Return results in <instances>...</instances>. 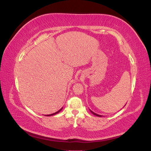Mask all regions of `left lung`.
I'll return each instance as SVG.
<instances>
[{
	"label": "left lung",
	"instance_id": "8db88e82",
	"mask_svg": "<svg viewBox=\"0 0 151 151\" xmlns=\"http://www.w3.org/2000/svg\"><path fill=\"white\" fill-rule=\"evenodd\" d=\"M90 111H91V113L93 114V115H96V116H98V117H102V115H99V114H95V113H94L93 111H92L91 110H90Z\"/></svg>",
	"mask_w": 151,
	"mask_h": 151
}]
</instances>
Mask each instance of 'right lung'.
<instances>
[{
    "label": "right lung",
    "mask_w": 151,
    "mask_h": 151,
    "mask_svg": "<svg viewBox=\"0 0 151 151\" xmlns=\"http://www.w3.org/2000/svg\"><path fill=\"white\" fill-rule=\"evenodd\" d=\"M62 108H61L60 110H58V111L55 112V113H54V114H49V115H47V116H50V115H55V114H57L58 113H59V112H60V111L61 110H62Z\"/></svg>",
    "instance_id": "add662e5"
}]
</instances>
